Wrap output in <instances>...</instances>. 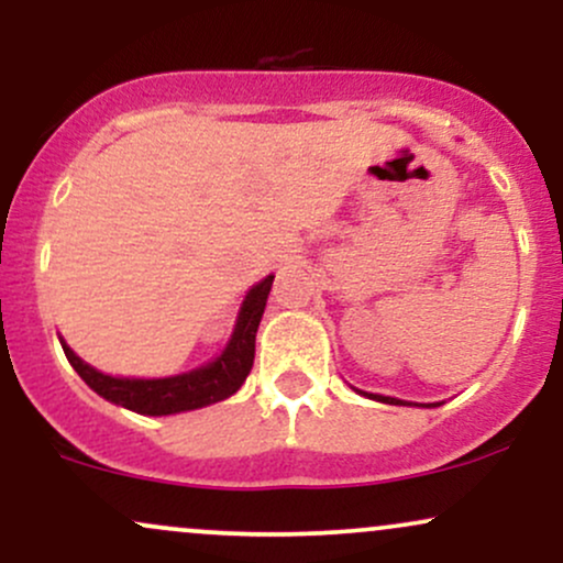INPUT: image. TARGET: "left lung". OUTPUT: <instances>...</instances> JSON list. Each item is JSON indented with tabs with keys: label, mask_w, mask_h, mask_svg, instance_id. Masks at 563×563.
<instances>
[{
	"label": "left lung",
	"mask_w": 563,
	"mask_h": 563,
	"mask_svg": "<svg viewBox=\"0 0 563 563\" xmlns=\"http://www.w3.org/2000/svg\"><path fill=\"white\" fill-rule=\"evenodd\" d=\"M360 391V389H357ZM363 394V397H371V399H376V402H386V405H407L405 399H397V397H384V394H367V391H360Z\"/></svg>",
	"instance_id": "left-lung-1"
}]
</instances>
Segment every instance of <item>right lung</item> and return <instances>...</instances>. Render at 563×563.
Returning a JSON list of instances; mask_svg holds the SVG:
<instances>
[{
	"instance_id": "obj_1",
	"label": "right lung",
	"mask_w": 563,
	"mask_h": 563,
	"mask_svg": "<svg viewBox=\"0 0 563 563\" xmlns=\"http://www.w3.org/2000/svg\"><path fill=\"white\" fill-rule=\"evenodd\" d=\"M275 275H267L262 283L245 294L241 312H238L235 331H232L228 346L214 363L200 365L196 371L169 378H115L108 373L95 371L79 354L60 339L68 363L84 378L89 389L100 394L108 402L126 407L140 416H172V412L198 410V407L214 405L228 399L243 386L245 376L254 365L256 331L267 307L269 288Z\"/></svg>"
}]
</instances>
